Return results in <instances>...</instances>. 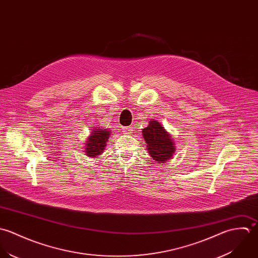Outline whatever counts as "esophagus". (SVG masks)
I'll return each instance as SVG.
<instances>
[{
	"label": "esophagus",
	"mask_w": 258,
	"mask_h": 258,
	"mask_svg": "<svg viewBox=\"0 0 258 258\" xmlns=\"http://www.w3.org/2000/svg\"><path fill=\"white\" fill-rule=\"evenodd\" d=\"M134 132L133 127L132 126H124L122 127V134L123 135H132Z\"/></svg>",
	"instance_id": "1"
}]
</instances>
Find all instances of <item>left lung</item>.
<instances>
[{"mask_svg":"<svg viewBox=\"0 0 258 258\" xmlns=\"http://www.w3.org/2000/svg\"><path fill=\"white\" fill-rule=\"evenodd\" d=\"M143 137L147 143L148 152L154 160L163 163L172 157L175 152L173 139L157 120H149V125L143 128Z\"/></svg>","mask_w":258,"mask_h":258,"instance_id":"obj_1","label":"left lung"}]
</instances>
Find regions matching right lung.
Masks as SVG:
<instances>
[{"label": "right lung", "instance_id": "add662e5", "mask_svg": "<svg viewBox=\"0 0 258 258\" xmlns=\"http://www.w3.org/2000/svg\"><path fill=\"white\" fill-rule=\"evenodd\" d=\"M110 135L109 130L103 128L101 126L95 127L93 131H91L87 142H85V155L92 158H97L99 155H102Z\"/></svg>", "mask_w": 258, "mask_h": 258}]
</instances>
